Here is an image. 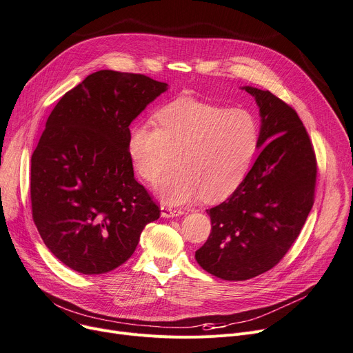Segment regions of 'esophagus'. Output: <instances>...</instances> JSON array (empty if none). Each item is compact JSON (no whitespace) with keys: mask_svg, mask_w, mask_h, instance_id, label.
Segmentation results:
<instances>
[{"mask_svg":"<svg viewBox=\"0 0 353 353\" xmlns=\"http://www.w3.org/2000/svg\"><path fill=\"white\" fill-rule=\"evenodd\" d=\"M160 211H161V217L163 219H173V217H179L181 214H184L183 210H179V208H173V207H168V205H161L160 207Z\"/></svg>","mask_w":353,"mask_h":353,"instance_id":"34e87169","label":"esophagus"}]
</instances>
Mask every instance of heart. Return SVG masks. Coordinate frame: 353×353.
<instances>
[{
    "label": "heart",
    "mask_w": 353,
    "mask_h": 353,
    "mask_svg": "<svg viewBox=\"0 0 353 353\" xmlns=\"http://www.w3.org/2000/svg\"><path fill=\"white\" fill-rule=\"evenodd\" d=\"M157 125L136 123L128 150L136 173L156 184L157 197L181 205L204 196L219 200L240 184L256 150L258 130L244 109L180 99L157 112Z\"/></svg>",
    "instance_id": "b5f03b06"
}]
</instances>
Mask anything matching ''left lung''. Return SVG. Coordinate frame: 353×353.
<instances>
[{
    "instance_id": "left-lung-1",
    "label": "left lung",
    "mask_w": 353,
    "mask_h": 353,
    "mask_svg": "<svg viewBox=\"0 0 353 353\" xmlns=\"http://www.w3.org/2000/svg\"><path fill=\"white\" fill-rule=\"evenodd\" d=\"M260 109L261 149L234 193L207 210L208 240L196 260L211 275L244 281L275 267L314 205L316 160L296 112L270 90L243 86Z\"/></svg>"
}]
</instances>
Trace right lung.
Wrapping results in <instances>:
<instances>
[{"label": "right lung", "instance_id": "add662e5", "mask_svg": "<svg viewBox=\"0 0 353 353\" xmlns=\"http://www.w3.org/2000/svg\"><path fill=\"white\" fill-rule=\"evenodd\" d=\"M169 85L98 70L66 92L31 157L32 219L45 245L70 270L109 272L134 252L160 210L137 183L130 123Z\"/></svg>", "mask_w": 353, "mask_h": 353}]
</instances>
